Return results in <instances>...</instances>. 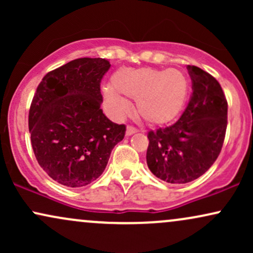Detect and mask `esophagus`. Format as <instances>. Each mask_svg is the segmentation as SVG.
I'll return each instance as SVG.
<instances>
[{
    "instance_id": "34e87169",
    "label": "esophagus",
    "mask_w": 253,
    "mask_h": 253,
    "mask_svg": "<svg viewBox=\"0 0 253 253\" xmlns=\"http://www.w3.org/2000/svg\"><path fill=\"white\" fill-rule=\"evenodd\" d=\"M136 132H138V129L134 128V127L127 126V128H126V135H127V136L134 134V133H136Z\"/></svg>"
}]
</instances>
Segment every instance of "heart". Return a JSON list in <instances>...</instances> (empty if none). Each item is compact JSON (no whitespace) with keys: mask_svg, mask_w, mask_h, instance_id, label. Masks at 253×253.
Returning a JSON list of instances; mask_svg holds the SVG:
<instances>
[{"mask_svg":"<svg viewBox=\"0 0 253 253\" xmlns=\"http://www.w3.org/2000/svg\"><path fill=\"white\" fill-rule=\"evenodd\" d=\"M189 94V78L178 69L121 68L113 74L112 85L103 88L104 103L112 117L128 112V98L136 101V114L151 126L173 123Z\"/></svg>","mask_w":253,"mask_h":253,"instance_id":"1","label":"heart"}]
</instances>
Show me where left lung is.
<instances>
[{
  "label": "left lung",
  "instance_id": "obj_1",
  "mask_svg": "<svg viewBox=\"0 0 253 253\" xmlns=\"http://www.w3.org/2000/svg\"><path fill=\"white\" fill-rule=\"evenodd\" d=\"M193 94L178 121L150 130L147 167L156 177L184 184L202 176L220 155L227 128V100L208 72L187 66Z\"/></svg>",
  "mask_w": 253,
  "mask_h": 253
}]
</instances>
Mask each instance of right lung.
Wrapping results in <instances>:
<instances>
[{"label": "right lung", "instance_id": "1", "mask_svg": "<svg viewBox=\"0 0 253 253\" xmlns=\"http://www.w3.org/2000/svg\"><path fill=\"white\" fill-rule=\"evenodd\" d=\"M109 68L102 58L71 60L45 75L31 103L28 128L38 163L66 187L98 178L125 136L126 126L101 109L100 84Z\"/></svg>", "mask_w": 253, "mask_h": 253}]
</instances>
